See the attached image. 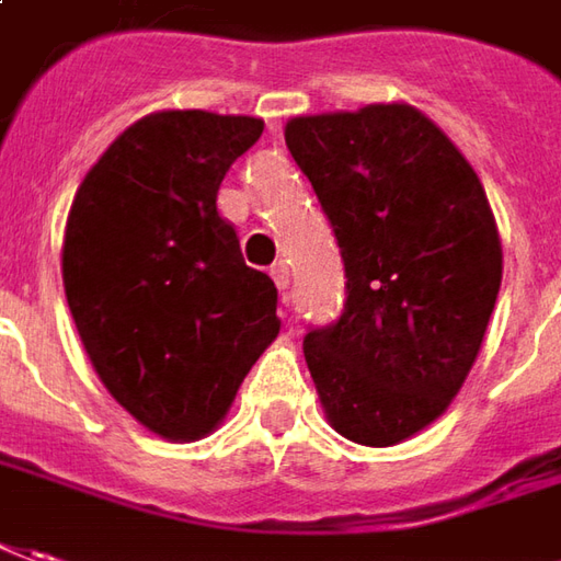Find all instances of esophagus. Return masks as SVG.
<instances>
[{"instance_id": "esophagus-1", "label": "esophagus", "mask_w": 561, "mask_h": 561, "mask_svg": "<svg viewBox=\"0 0 561 561\" xmlns=\"http://www.w3.org/2000/svg\"><path fill=\"white\" fill-rule=\"evenodd\" d=\"M270 276H273V282H276V288H279L282 297H285V291H288V285H291V273H288V266L276 264V266H273V270H270Z\"/></svg>"}]
</instances>
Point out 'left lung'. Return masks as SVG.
<instances>
[{"label": "left lung", "instance_id": "obj_1", "mask_svg": "<svg viewBox=\"0 0 561 561\" xmlns=\"http://www.w3.org/2000/svg\"><path fill=\"white\" fill-rule=\"evenodd\" d=\"M285 144L346 270L344 316L307 334V368L344 439L390 448L448 411L482 350L497 220L467 156L405 101L295 116Z\"/></svg>", "mask_w": 561, "mask_h": 561}]
</instances>
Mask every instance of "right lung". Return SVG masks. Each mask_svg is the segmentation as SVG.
<instances>
[{"mask_svg":"<svg viewBox=\"0 0 561 561\" xmlns=\"http://www.w3.org/2000/svg\"><path fill=\"white\" fill-rule=\"evenodd\" d=\"M257 116L159 110L128 125L82 178L60 273L72 322L110 396L169 442L215 433L276 341V285L242 261L217 215Z\"/></svg>","mask_w":561,"mask_h":561,"instance_id":"obj_1","label":"right lung"}]
</instances>
